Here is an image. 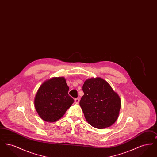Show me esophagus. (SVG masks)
<instances>
[{
  "mask_svg": "<svg viewBox=\"0 0 157 157\" xmlns=\"http://www.w3.org/2000/svg\"><path fill=\"white\" fill-rule=\"evenodd\" d=\"M75 102L76 104H79V99L76 98V99H75Z\"/></svg>",
  "mask_w": 157,
  "mask_h": 157,
  "instance_id": "34e87169",
  "label": "esophagus"
}]
</instances>
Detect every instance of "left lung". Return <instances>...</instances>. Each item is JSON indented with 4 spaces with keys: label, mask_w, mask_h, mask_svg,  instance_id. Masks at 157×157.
I'll use <instances>...</instances> for the list:
<instances>
[{
    "label": "left lung",
    "mask_w": 157,
    "mask_h": 157,
    "mask_svg": "<svg viewBox=\"0 0 157 157\" xmlns=\"http://www.w3.org/2000/svg\"><path fill=\"white\" fill-rule=\"evenodd\" d=\"M84 95L79 105L87 122L92 127L104 129L117 120L121 109V98L104 79H86L82 86Z\"/></svg>",
    "instance_id": "8db88e82"
}]
</instances>
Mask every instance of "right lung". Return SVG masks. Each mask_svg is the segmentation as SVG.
I'll return each instance as SVG.
<instances>
[{"mask_svg":"<svg viewBox=\"0 0 157 157\" xmlns=\"http://www.w3.org/2000/svg\"><path fill=\"white\" fill-rule=\"evenodd\" d=\"M69 86L64 77H53L39 88L34 105L42 120L54 122L60 119L74 102L68 94Z\"/></svg>","mask_w":157,"mask_h":157,"instance_id":"right-lung-1","label":"right lung"}]
</instances>
